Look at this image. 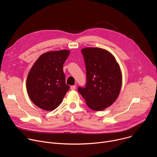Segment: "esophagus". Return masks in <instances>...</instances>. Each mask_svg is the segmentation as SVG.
I'll return each instance as SVG.
<instances>
[{
  "label": "esophagus",
  "instance_id": "esophagus-1",
  "mask_svg": "<svg viewBox=\"0 0 157 157\" xmlns=\"http://www.w3.org/2000/svg\"><path fill=\"white\" fill-rule=\"evenodd\" d=\"M70 88H71V90H75V89H76V86H75V85L71 86L70 87Z\"/></svg>",
  "mask_w": 157,
  "mask_h": 157
}]
</instances>
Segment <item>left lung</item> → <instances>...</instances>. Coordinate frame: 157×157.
I'll return each mask as SVG.
<instances>
[{
	"instance_id": "1",
	"label": "left lung",
	"mask_w": 157,
	"mask_h": 157,
	"mask_svg": "<svg viewBox=\"0 0 157 157\" xmlns=\"http://www.w3.org/2000/svg\"><path fill=\"white\" fill-rule=\"evenodd\" d=\"M84 56L87 81L85 87L78 90L87 106L101 111L110 106L117 99L122 83L119 64L109 52L100 48L81 50Z\"/></svg>"
}]
</instances>
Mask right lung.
<instances>
[{
  "instance_id": "right-lung-1",
  "label": "right lung",
  "mask_w": 157,
  "mask_h": 157,
  "mask_svg": "<svg viewBox=\"0 0 157 157\" xmlns=\"http://www.w3.org/2000/svg\"><path fill=\"white\" fill-rule=\"evenodd\" d=\"M70 53V50H62L43 53L30 69L27 91L32 102L40 109L48 111L55 109L69 90L63 67Z\"/></svg>"
}]
</instances>
